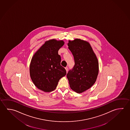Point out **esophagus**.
<instances>
[{
	"mask_svg": "<svg viewBox=\"0 0 130 130\" xmlns=\"http://www.w3.org/2000/svg\"><path fill=\"white\" fill-rule=\"evenodd\" d=\"M65 69H66V72H67V73L68 72V67H66L65 68Z\"/></svg>",
	"mask_w": 130,
	"mask_h": 130,
	"instance_id": "1",
	"label": "esophagus"
}]
</instances>
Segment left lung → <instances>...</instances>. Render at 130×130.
Segmentation results:
<instances>
[{"instance_id": "left-lung-1", "label": "left lung", "mask_w": 130, "mask_h": 130, "mask_svg": "<svg viewBox=\"0 0 130 130\" xmlns=\"http://www.w3.org/2000/svg\"><path fill=\"white\" fill-rule=\"evenodd\" d=\"M68 49L72 53L75 65L67 74L71 89L81 93L95 82L99 73V63L90 44L80 39L69 41Z\"/></svg>"}]
</instances>
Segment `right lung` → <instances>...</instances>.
Wrapping results in <instances>:
<instances>
[{
	"instance_id": "1",
	"label": "right lung",
	"mask_w": 130,
	"mask_h": 130,
	"mask_svg": "<svg viewBox=\"0 0 130 130\" xmlns=\"http://www.w3.org/2000/svg\"><path fill=\"white\" fill-rule=\"evenodd\" d=\"M63 41L53 39L46 41L32 57L30 76L38 89L46 92L56 89L61 78L67 74L61 65V57L58 51L64 45Z\"/></svg>"
}]
</instances>
